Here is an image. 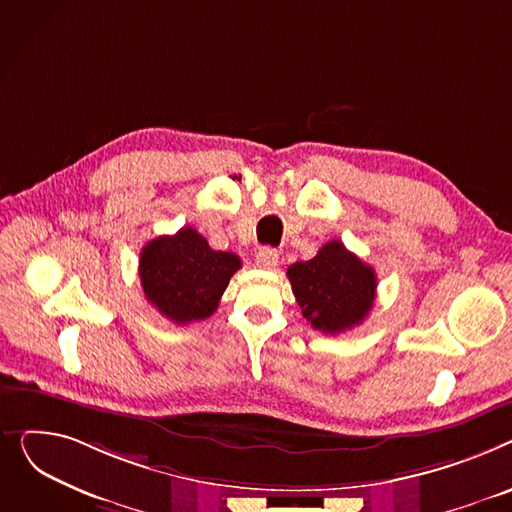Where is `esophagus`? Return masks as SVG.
<instances>
[{"mask_svg": "<svg viewBox=\"0 0 512 512\" xmlns=\"http://www.w3.org/2000/svg\"><path fill=\"white\" fill-rule=\"evenodd\" d=\"M279 262V252L275 248H260L256 254V264L260 268H275Z\"/></svg>", "mask_w": 512, "mask_h": 512, "instance_id": "34e87169", "label": "esophagus"}]
</instances>
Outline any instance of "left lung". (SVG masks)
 Returning a JSON list of instances; mask_svg holds the SVG:
<instances>
[{"instance_id": "left-lung-1", "label": "left lung", "mask_w": 512, "mask_h": 512, "mask_svg": "<svg viewBox=\"0 0 512 512\" xmlns=\"http://www.w3.org/2000/svg\"><path fill=\"white\" fill-rule=\"evenodd\" d=\"M304 318L320 333L337 335L362 324L376 299V273L343 242L324 244L312 260L287 268Z\"/></svg>"}]
</instances>
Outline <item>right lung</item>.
<instances>
[{"label": "right lung", "mask_w": 512, "mask_h": 512, "mask_svg": "<svg viewBox=\"0 0 512 512\" xmlns=\"http://www.w3.org/2000/svg\"><path fill=\"white\" fill-rule=\"evenodd\" d=\"M242 260L217 252L192 227L161 235L140 252V285L150 304L175 324L206 320Z\"/></svg>", "instance_id": "obj_1"}]
</instances>
